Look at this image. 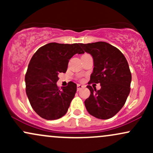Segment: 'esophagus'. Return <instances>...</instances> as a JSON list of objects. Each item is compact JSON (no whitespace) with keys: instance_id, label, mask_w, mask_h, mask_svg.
Returning a JSON list of instances; mask_svg holds the SVG:
<instances>
[{"instance_id":"obj_1","label":"esophagus","mask_w":153,"mask_h":153,"mask_svg":"<svg viewBox=\"0 0 153 153\" xmlns=\"http://www.w3.org/2000/svg\"><path fill=\"white\" fill-rule=\"evenodd\" d=\"M83 88H85V86H84V85H80V84H78V85H77V90H78V91H80L81 89Z\"/></svg>"}]
</instances>
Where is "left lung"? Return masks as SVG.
Instances as JSON below:
<instances>
[{"mask_svg":"<svg viewBox=\"0 0 153 153\" xmlns=\"http://www.w3.org/2000/svg\"><path fill=\"white\" fill-rule=\"evenodd\" d=\"M94 59V70L88 83H100L96 91L87 85L91 94L85 106L89 114L100 119L111 118L121 110L130 92L131 75L121 51L104 42L80 44Z\"/></svg>","mask_w":153,"mask_h":153,"instance_id":"left-lung-1","label":"left lung"}]
</instances>
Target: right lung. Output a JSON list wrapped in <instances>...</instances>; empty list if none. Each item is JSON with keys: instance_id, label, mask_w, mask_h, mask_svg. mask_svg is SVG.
<instances>
[{"instance_id": "add662e5", "label": "right lung", "mask_w": 153, "mask_h": 153, "mask_svg": "<svg viewBox=\"0 0 153 153\" xmlns=\"http://www.w3.org/2000/svg\"><path fill=\"white\" fill-rule=\"evenodd\" d=\"M83 53L79 44L51 42L32 56L25 75L26 92L31 107L42 118L54 120L67 113L77 85L71 81L60 90L57 85L58 75L67 71L74 54Z\"/></svg>"}]
</instances>
